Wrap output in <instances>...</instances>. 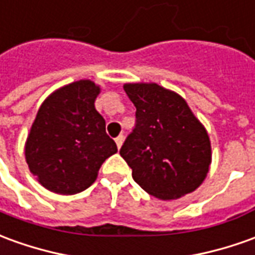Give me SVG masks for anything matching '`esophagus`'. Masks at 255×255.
I'll return each instance as SVG.
<instances>
[{
    "label": "esophagus",
    "instance_id": "1",
    "mask_svg": "<svg viewBox=\"0 0 255 255\" xmlns=\"http://www.w3.org/2000/svg\"><path fill=\"white\" fill-rule=\"evenodd\" d=\"M116 143H117V147H122V145H123V142H124V135H119V136H117V138H116Z\"/></svg>",
    "mask_w": 255,
    "mask_h": 255
}]
</instances>
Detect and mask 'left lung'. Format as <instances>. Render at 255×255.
Wrapping results in <instances>:
<instances>
[{
  "instance_id": "8db88e82",
  "label": "left lung",
  "mask_w": 255,
  "mask_h": 255,
  "mask_svg": "<svg viewBox=\"0 0 255 255\" xmlns=\"http://www.w3.org/2000/svg\"><path fill=\"white\" fill-rule=\"evenodd\" d=\"M124 91L136 112L120 154L133 181L161 200L193 192L211 163L204 127L175 92L157 84H126Z\"/></svg>"
}]
</instances>
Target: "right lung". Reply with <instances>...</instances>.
<instances>
[{"label":"right lung","mask_w":255,"mask_h":255,"mask_svg":"<svg viewBox=\"0 0 255 255\" xmlns=\"http://www.w3.org/2000/svg\"><path fill=\"white\" fill-rule=\"evenodd\" d=\"M99 87L80 80L55 91L37 113L26 142V161L51 192L74 195L90 188L102 163L117 152L95 109Z\"/></svg>","instance_id":"right-lung-1"}]
</instances>
